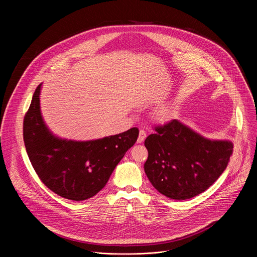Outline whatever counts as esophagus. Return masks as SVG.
Returning a JSON list of instances; mask_svg holds the SVG:
<instances>
[{"instance_id":"1","label":"esophagus","mask_w":257,"mask_h":257,"mask_svg":"<svg viewBox=\"0 0 257 257\" xmlns=\"http://www.w3.org/2000/svg\"><path fill=\"white\" fill-rule=\"evenodd\" d=\"M145 137H146V132H145L144 130H140V131H139V136H138L137 142H138V143H142V142L144 141Z\"/></svg>"}]
</instances>
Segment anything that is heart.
Wrapping results in <instances>:
<instances>
[{
    "label": "heart",
    "mask_w": 257,
    "mask_h": 257,
    "mask_svg": "<svg viewBox=\"0 0 257 257\" xmlns=\"http://www.w3.org/2000/svg\"><path fill=\"white\" fill-rule=\"evenodd\" d=\"M172 115H173V113H172L171 109L163 108L158 113V118H159V120H161L163 122H166V121H169L172 118Z\"/></svg>",
    "instance_id": "obj_1"
}]
</instances>
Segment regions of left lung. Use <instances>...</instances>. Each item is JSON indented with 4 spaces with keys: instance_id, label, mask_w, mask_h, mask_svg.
<instances>
[{
    "instance_id": "1",
    "label": "left lung",
    "mask_w": 257,
    "mask_h": 257,
    "mask_svg": "<svg viewBox=\"0 0 257 257\" xmlns=\"http://www.w3.org/2000/svg\"><path fill=\"white\" fill-rule=\"evenodd\" d=\"M155 130L144 141L149 152L144 171L153 186L172 199L185 200L205 191L233 154L231 141L204 138L178 120Z\"/></svg>"
}]
</instances>
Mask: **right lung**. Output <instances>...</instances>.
Wrapping results in <instances>:
<instances>
[{"label":"right lung","mask_w":257,"mask_h":257,"mask_svg":"<svg viewBox=\"0 0 257 257\" xmlns=\"http://www.w3.org/2000/svg\"><path fill=\"white\" fill-rule=\"evenodd\" d=\"M42 84L36 87L23 121V139L30 163L53 192L70 200H85L98 193L114 169L136 142V127L89 141L55 136L46 126L40 105Z\"/></svg>","instance_id":"1"}]
</instances>
